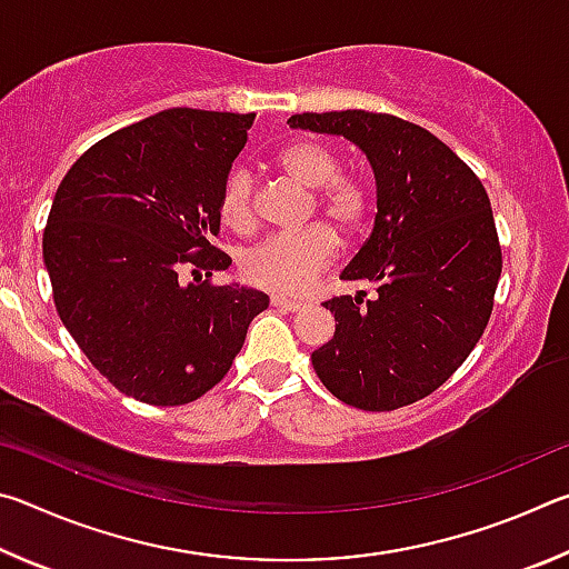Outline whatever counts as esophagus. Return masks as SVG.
I'll return each instance as SVG.
<instances>
[{
  "label": "esophagus",
  "instance_id": "34e87169",
  "mask_svg": "<svg viewBox=\"0 0 569 569\" xmlns=\"http://www.w3.org/2000/svg\"><path fill=\"white\" fill-rule=\"evenodd\" d=\"M271 303H273V308H278V311H291V313L301 311L303 308L301 301H291V298H283V296H273Z\"/></svg>",
  "mask_w": 569,
  "mask_h": 569
}]
</instances>
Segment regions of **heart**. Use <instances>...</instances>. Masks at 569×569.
I'll return each instance as SVG.
<instances>
[{
  "instance_id": "heart-1",
  "label": "heart",
  "mask_w": 569,
  "mask_h": 569,
  "mask_svg": "<svg viewBox=\"0 0 569 569\" xmlns=\"http://www.w3.org/2000/svg\"><path fill=\"white\" fill-rule=\"evenodd\" d=\"M278 166L296 186L313 190V210L343 238L359 236L371 213L366 182L339 172V156L319 140H293L281 150ZM220 213L230 226L248 230L258 218V180L248 168L230 172L220 192ZM339 240L329 226H311L293 236H273L240 256V273L250 286L281 296H301L336 261Z\"/></svg>"
}]
</instances>
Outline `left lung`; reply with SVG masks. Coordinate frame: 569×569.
<instances>
[{"label": "left lung", "instance_id": "left-lung-1", "mask_svg": "<svg viewBox=\"0 0 569 569\" xmlns=\"http://www.w3.org/2000/svg\"><path fill=\"white\" fill-rule=\"evenodd\" d=\"M291 128L343 134L377 178V220L343 281L377 296H333L336 333L311 353L336 399L393 411L429 397L485 333L502 273L492 206L481 180L437 134L397 114L303 112Z\"/></svg>", "mask_w": 569, "mask_h": 569}]
</instances>
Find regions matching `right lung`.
Segmentation results:
<instances>
[{
	"instance_id": "1",
	"label": "right lung",
	"mask_w": 569,
	"mask_h": 569,
	"mask_svg": "<svg viewBox=\"0 0 569 569\" xmlns=\"http://www.w3.org/2000/svg\"><path fill=\"white\" fill-rule=\"evenodd\" d=\"M253 120L162 110L94 142L57 188L42 238L57 313L124 397L152 407L200 399L268 308L263 291L210 283L230 266L210 236ZM182 267L190 284L177 278Z\"/></svg>"
}]
</instances>
